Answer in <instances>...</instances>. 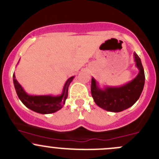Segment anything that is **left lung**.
<instances>
[{
    "label": "left lung",
    "instance_id": "obj_1",
    "mask_svg": "<svg viewBox=\"0 0 159 159\" xmlns=\"http://www.w3.org/2000/svg\"><path fill=\"white\" fill-rule=\"evenodd\" d=\"M136 66L139 72L133 80L120 87H105L101 89L93 77L91 80V94L100 108L108 111L119 112L129 108L139 99L144 86L145 75L140 58L134 53Z\"/></svg>",
    "mask_w": 159,
    "mask_h": 159
}]
</instances>
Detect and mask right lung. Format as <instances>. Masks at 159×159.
I'll list each match as a JSON object with an SVG mask.
<instances>
[{"label": "right lung", "mask_w": 159, "mask_h": 159, "mask_svg": "<svg viewBox=\"0 0 159 159\" xmlns=\"http://www.w3.org/2000/svg\"><path fill=\"white\" fill-rule=\"evenodd\" d=\"M74 79L71 76L65 84L63 91L61 95H30L24 90L22 86L16 79L15 72L13 74V83L18 97L22 103L32 111L40 114H51L61 109L65 105L68 97V89L69 84Z\"/></svg>", "instance_id": "add662e5"}]
</instances>
